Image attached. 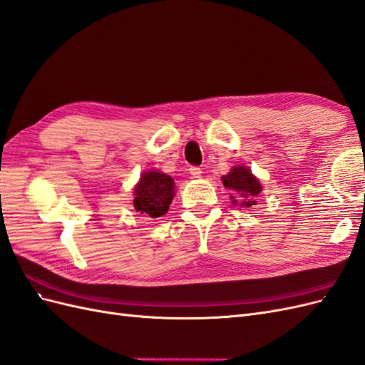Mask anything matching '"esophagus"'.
Wrapping results in <instances>:
<instances>
[{"mask_svg": "<svg viewBox=\"0 0 365 365\" xmlns=\"http://www.w3.org/2000/svg\"><path fill=\"white\" fill-rule=\"evenodd\" d=\"M189 173L193 176V178H200V176L202 175V170H201V168H197V165H190Z\"/></svg>", "mask_w": 365, "mask_h": 365, "instance_id": "1", "label": "esophagus"}]
</instances>
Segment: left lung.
I'll return each instance as SVG.
<instances>
[{"instance_id":"1","label":"left lung","mask_w":365,"mask_h":365,"mask_svg":"<svg viewBox=\"0 0 365 365\" xmlns=\"http://www.w3.org/2000/svg\"><path fill=\"white\" fill-rule=\"evenodd\" d=\"M224 185L228 190L236 192L242 197V207H250V205H256V196L262 192V185L259 180H256L252 176L251 170L248 168H244V165H236V168L231 170L228 175L222 176ZM235 196H231L233 200ZM235 204L237 201H233Z\"/></svg>"}]
</instances>
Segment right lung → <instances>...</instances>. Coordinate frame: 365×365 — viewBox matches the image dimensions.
<instances>
[{"mask_svg":"<svg viewBox=\"0 0 365 365\" xmlns=\"http://www.w3.org/2000/svg\"><path fill=\"white\" fill-rule=\"evenodd\" d=\"M134 207L141 215L161 217L168 213L175 195V182L161 172H145L134 192Z\"/></svg>","mask_w":365,"mask_h":365,"instance_id":"obj_1","label":"right lung"}]
</instances>
